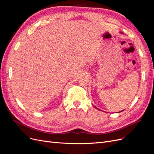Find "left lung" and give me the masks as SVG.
<instances>
[{"label": "left lung", "instance_id": "1", "mask_svg": "<svg viewBox=\"0 0 154 154\" xmlns=\"http://www.w3.org/2000/svg\"><path fill=\"white\" fill-rule=\"evenodd\" d=\"M95 108H96V106H95ZM96 109H97V108H96ZM122 111H123V110H122Z\"/></svg>", "mask_w": 154, "mask_h": 154}]
</instances>
